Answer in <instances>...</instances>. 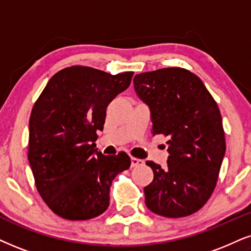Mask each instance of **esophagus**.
Here are the masks:
<instances>
[{"instance_id": "1", "label": "esophagus", "mask_w": 251, "mask_h": 251, "mask_svg": "<svg viewBox=\"0 0 251 251\" xmlns=\"http://www.w3.org/2000/svg\"><path fill=\"white\" fill-rule=\"evenodd\" d=\"M145 162L140 158H136V157H131V167L132 168H136V167H140L144 164Z\"/></svg>"}]
</instances>
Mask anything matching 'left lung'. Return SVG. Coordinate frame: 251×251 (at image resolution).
I'll return each instance as SVG.
<instances>
[{
  "label": "left lung",
  "mask_w": 251,
  "mask_h": 251,
  "mask_svg": "<svg viewBox=\"0 0 251 251\" xmlns=\"http://www.w3.org/2000/svg\"><path fill=\"white\" fill-rule=\"evenodd\" d=\"M133 83L151 109V134L167 136L169 151L166 168L146 162L154 173L144 189L146 205L166 218L196 213L214 191L226 151L218 104L201 78L184 68L141 73Z\"/></svg>",
  "instance_id": "1"
}]
</instances>
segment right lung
Wrapping results in <instances>:
<instances>
[{"label":"right lung","mask_w":251,"mask_h":251,"mask_svg":"<svg viewBox=\"0 0 251 251\" xmlns=\"http://www.w3.org/2000/svg\"><path fill=\"white\" fill-rule=\"evenodd\" d=\"M133 72L112 75L85 66L56 73L31 111L27 158L47 206L67 220H89L106 211L115 177L131 166L125 151H97L106 107L129 87Z\"/></svg>","instance_id":"right-lung-1"}]
</instances>
